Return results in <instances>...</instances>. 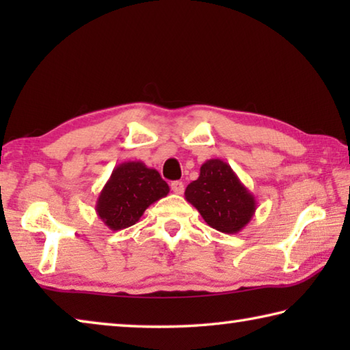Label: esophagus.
I'll list each match as a JSON object with an SVG mask.
<instances>
[{
    "label": "esophagus",
    "instance_id": "esophagus-1",
    "mask_svg": "<svg viewBox=\"0 0 350 350\" xmlns=\"http://www.w3.org/2000/svg\"><path fill=\"white\" fill-rule=\"evenodd\" d=\"M171 189H173L176 194H182L183 193V183L180 180L171 182Z\"/></svg>",
    "mask_w": 350,
    "mask_h": 350
}]
</instances>
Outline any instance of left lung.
Instances as JSON below:
<instances>
[{"label": "left lung", "mask_w": 350, "mask_h": 350, "mask_svg": "<svg viewBox=\"0 0 350 350\" xmlns=\"http://www.w3.org/2000/svg\"><path fill=\"white\" fill-rule=\"evenodd\" d=\"M185 199L211 228L221 233H239L256 211V199L221 159H210L200 174L185 189Z\"/></svg>", "instance_id": "left-lung-1"}]
</instances>
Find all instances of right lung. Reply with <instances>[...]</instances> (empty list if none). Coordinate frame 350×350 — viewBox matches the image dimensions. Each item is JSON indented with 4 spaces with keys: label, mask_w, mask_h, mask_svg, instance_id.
Listing matches in <instances>:
<instances>
[{
    "label": "right lung",
    "mask_w": 350,
    "mask_h": 350,
    "mask_svg": "<svg viewBox=\"0 0 350 350\" xmlns=\"http://www.w3.org/2000/svg\"><path fill=\"white\" fill-rule=\"evenodd\" d=\"M170 193L157 170L144 162H123L112 170L111 177L98 194L96 211L112 232L139 222L145 210Z\"/></svg>",
    "instance_id": "right-lung-1"
}]
</instances>
